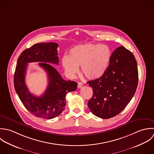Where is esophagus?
<instances>
[{
    "label": "esophagus",
    "instance_id": "esophagus-1",
    "mask_svg": "<svg viewBox=\"0 0 154 154\" xmlns=\"http://www.w3.org/2000/svg\"><path fill=\"white\" fill-rule=\"evenodd\" d=\"M82 86H83V83H81V82H79V83H78V85H77L78 88L80 89V88H82Z\"/></svg>",
    "mask_w": 154,
    "mask_h": 154
}]
</instances>
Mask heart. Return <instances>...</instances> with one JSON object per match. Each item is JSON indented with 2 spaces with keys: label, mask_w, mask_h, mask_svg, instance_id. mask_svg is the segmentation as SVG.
I'll return each instance as SVG.
<instances>
[{
  "label": "heart",
  "mask_w": 154,
  "mask_h": 154,
  "mask_svg": "<svg viewBox=\"0 0 154 154\" xmlns=\"http://www.w3.org/2000/svg\"><path fill=\"white\" fill-rule=\"evenodd\" d=\"M112 51L106 45L86 44L75 46L70 50L69 56H63L62 65L66 74L73 77L81 67L82 74L88 79L102 77L111 61Z\"/></svg>",
  "instance_id": "obj_1"
}]
</instances>
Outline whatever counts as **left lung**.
<instances>
[{"mask_svg":"<svg viewBox=\"0 0 154 154\" xmlns=\"http://www.w3.org/2000/svg\"><path fill=\"white\" fill-rule=\"evenodd\" d=\"M93 96L88 106L97 117L108 119L121 112L136 92L138 84L137 62L124 46L112 54L109 66L99 79L88 82Z\"/></svg>","mask_w":154,"mask_h":154,"instance_id":"1","label":"left lung"}]
</instances>
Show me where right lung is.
Wrapping results in <instances>:
<instances>
[{
    "instance_id": "add662e5",
    "label": "right lung",
    "mask_w": 154,
    "mask_h": 154,
    "mask_svg": "<svg viewBox=\"0 0 154 154\" xmlns=\"http://www.w3.org/2000/svg\"><path fill=\"white\" fill-rule=\"evenodd\" d=\"M58 47V44L54 42L35 44L24 51L17 61L14 78L15 91L27 109L37 117L52 119L59 116L65 108L66 93L77 89L76 82L63 80L49 63L59 64ZM34 61L41 62L39 65L46 71L48 77L47 89L38 97L29 92L25 82L27 63Z\"/></svg>"
}]
</instances>
